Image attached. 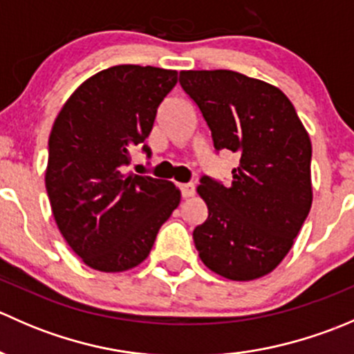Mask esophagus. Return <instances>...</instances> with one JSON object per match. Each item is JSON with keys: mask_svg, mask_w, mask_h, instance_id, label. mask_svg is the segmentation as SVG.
Returning a JSON list of instances; mask_svg holds the SVG:
<instances>
[{"mask_svg": "<svg viewBox=\"0 0 354 354\" xmlns=\"http://www.w3.org/2000/svg\"><path fill=\"white\" fill-rule=\"evenodd\" d=\"M180 190H181V197L188 198L195 194V185L194 183H183V185H180Z\"/></svg>", "mask_w": 354, "mask_h": 354, "instance_id": "obj_1", "label": "esophagus"}]
</instances>
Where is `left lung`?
Returning a JSON list of instances; mask_svg holds the SVG:
<instances>
[{
    "label": "left lung",
    "mask_w": 354,
    "mask_h": 354,
    "mask_svg": "<svg viewBox=\"0 0 354 354\" xmlns=\"http://www.w3.org/2000/svg\"><path fill=\"white\" fill-rule=\"evenodd\" d=\"M216 151L240 156L224 187L202 176L209 216L194 230L198 257L231 281L272 272L295 243L312 207V142L295 106L274 85L231 70L180 71Z\"/></svg>",
    "instance_id": "obj_1"
}]
</instances>
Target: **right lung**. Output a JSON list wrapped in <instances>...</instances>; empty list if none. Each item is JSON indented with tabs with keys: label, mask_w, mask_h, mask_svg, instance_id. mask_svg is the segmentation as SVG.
Instances as JSON below:
<instances>
[{
	"label": "right lung",
	"mask_w": 354,
	"mask_h": 354,
	"mask_svg": "<svg viewBox=\"0 0 354 354\" xmlns=\"http://www.w3.org/2000/svg\"><path fill=\"white\" fill-rule=\"evenodd\" d=\"M176 82L174 70L111 66L87 78L55 120L46 190L59 233L92 269L123 272L144 262L180 205L171 181L127 173L130 151L149 137Z\"/></svg>",
	"instance_id": "right-lung-1"
}]
</instances>
